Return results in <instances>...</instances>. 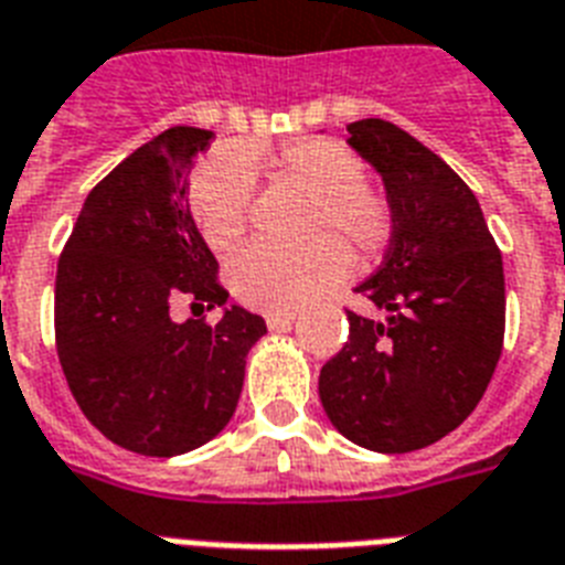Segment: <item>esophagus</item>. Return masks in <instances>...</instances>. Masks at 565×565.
Masks as SVG:
<instances>
[{
	"mask_svg": "<svg viewBox=\"0 0 565 565\" xmlns=\"http://www.w3.org/2000/svg\"><path fill=\"white\" fill-rule=\"evenodd\" d=\"M295 320H297L295 311H268V315H265L268 329H288Z\"/></svg>",
	"mask_w": 565,
	"mask_h": 565,
	"instance_id": "34e87169",
	"label": "esophagus"
}]
</instances>
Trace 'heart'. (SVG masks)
<instances>
[{"mask_svg":"<svg viewBox=\"0 0 565 565\" xmlns=\"http://www.w3.org/2000/svg\"><path fill=\"white\" fill-rule=\"evenodd\" d=\"M256 151H221L195 171L189 206L201 236L215 254H227L245 238L254 206ZM268 169L311 195L303 247L254 245L230 265V288L245 306L291 311L309 303L350 274L347 241L361 259H379L394 236V210L367 183V166L335 139L306 137L286 142L268 157ZM341 235L343 243L337 238Z\"/></svg>","mask_w":565,"mask_h":565,"instance_id":"heart-1","label":"heart"}]
</instances>
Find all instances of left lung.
Listing matches in <instances>:
<instances>
[{"label":"left lung","instance_id":"8db88e82","mask_svg":"<svg viewBox=\"0 0 565 565\" xmlns=\"http://www.w3.org/2000/svg\"><path fill=\"white\" fill-rule=\"evenodd\" d=\"M394 210L385 262L355 291L379 318L347 311L350 338L320 370L332 426L373 452L437 444L484 396L504 341L502 254L472 189L385 119L347 125Z\"/></svg>","mask_w":565,"mask_h":565}]
</instances>
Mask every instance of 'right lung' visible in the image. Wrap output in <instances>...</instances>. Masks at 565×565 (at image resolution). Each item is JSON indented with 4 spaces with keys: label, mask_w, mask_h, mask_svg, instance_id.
<instances>
[{
    "label": "right lung",
    "mask_w": 565,
    "mask_h": 565,
    "mask_svg": "<svg viewBox=\"0 0 565 565\" xmlns=\"http://www.w3.org/2000/svg\"><path fill=\"white\" fill-rule=\"evenodd\" d=\"M212 130L137 148L87 195L54 279V341L84 417L121 449L192 452L227 426L245 359L268 327L227 303L218 262L189 212V171ZM178 299L225 309L218 324L170 320Z\"/></svg>",
    "instance_id": "right-lung-1"
}]
</instances>
